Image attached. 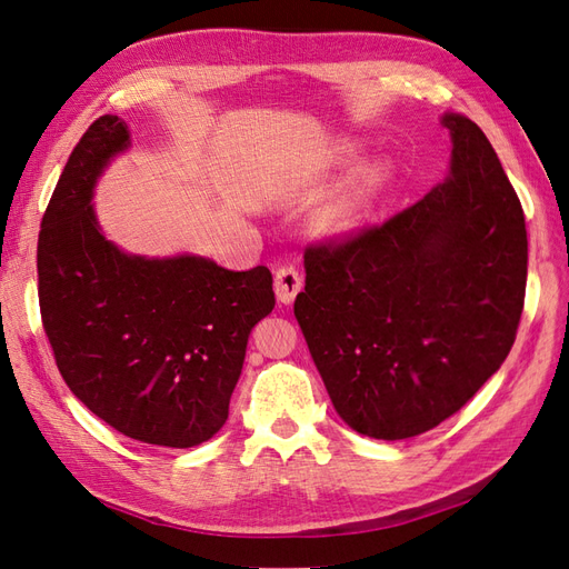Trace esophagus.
Here are the masks:
<instances>
[{
	"label": "esophagus",
	"instance_id": "esophagus-1",
	"mask_svg": "<svg viewBox=\"0 0 569 569\" xmlns=\"http://www.w3.org/2000/svg\"><path fill=\"white\" fill-rule=\"evenodd\" d=\"M301 287H303V278H301V272L297 268L284 266V268L274 272V295H278L280 303L289 306L291 301L297 299Z\"/></svg>",
	"mask_w": 569,
	"mask_h": 569
}]
</instances>
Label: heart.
I'll return each mask as SVG.
<instances>
[{"mask_svg": "<svg viewBox=\"0 0 569 569\" xmlns=\"http://www.w3.org/2000/svg\"><path fill=\"white\" fill-rule=\"evenodd\" d=\"M356 157V147H343L341 159L349 161ZM387 182V168L372 166L363 173L356 176L347 187L341 189L337 199L330 203V209L322 216V226L332 234H351L366 226L377 199L382 194Z\"/></svg>", "mask_w": 569, "mask_h": 569, "instance_id": "obj_1", "label": "heart"}]
</instances>
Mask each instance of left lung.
Instances as JSON below:
<instances>
[{
  "label": "left lung",
  "mask_w": 569,
  "mask_h": 569,
  "mask_svg": "<svg viewBox=\"0 0 569 569\" xmlns=\"http://www.w3.org/2000/svg\"><path fill=\"white\" fill-rule=\"evenodd\" d=\"M451 168L406 211L308 247L295 301L339 418L408 439L468 403L501 368L527 284L522 203L487 134L443 113Z\"/></svg>",
  "instance_id": "obj_1"
}]
</instances>
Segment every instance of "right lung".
Returning <instances> with one entry per match:
<instances>
[{
    "instance_id": "obj_1",
    "label": "right lung",
    "mask_w": 569,
    "mask_h": 569,
    "mask_svg": "<svg viewBox=\"0 0 569 569\" xmlns=\"http://www.w3.org/2000/svg\"><path fill=\"white\" fill-rule=\"evenodd\" d=\"M128 147L126 120L101 116L63 168L38 239L42 325L68 389L97 418L137 441L192 449L228 420L249 335L274 308L272 274L109 242L92 194Z\"/></svg>"
}]
</instances>
